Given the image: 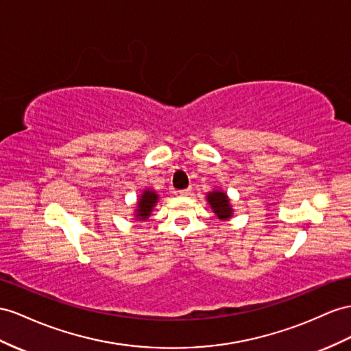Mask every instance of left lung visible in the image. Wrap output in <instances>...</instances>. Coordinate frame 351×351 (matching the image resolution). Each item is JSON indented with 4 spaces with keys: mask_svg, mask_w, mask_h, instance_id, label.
<instances>
[{
    "mask_svg": "<svg viewBox=\"0 0 351 351\" xmlns=\"http://www.w3.org/2000/svg\"><path fill=\"white\" fill-rule=\"evenodd\" d=\"M157 194L154 191H143L141 200L138 202V217H141L142 219L148 218L149 212L152 210V208H154V204L157 203Z\"/></svg>",
    "mask_w": 351,
    "mask_h": 351,
    "instance_id": "1",
    "label": "left lung"
}]
</instances>
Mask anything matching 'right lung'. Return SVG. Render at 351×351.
Segmentation results:
<instances>
[{"instance_id":"add662e5","label":"right lung","mask_w":351,"mask_h":351,"mask_svg":"<svg viewBox=\"0 0 351 351\" xmlns=\"http://www.w3.org/2000/svg\"><path fill=\"white\" fill-rule=\"evenodd\" d=\"M208 200H209V203L212 206L213 212L218 215L219 219H228L231 217L232 209L230 208V202H228L226 194L219 193V191L210 193L208 195Z\"/></svg>"}]
</instances>
